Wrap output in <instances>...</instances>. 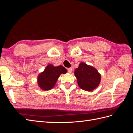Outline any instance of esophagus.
I'll list each match as a JSON object with an SVG mask.
<instances>
[{"mask_svg":"<svg viewBox=\"0 0 133 133\" xmlns=\"http://www.w3.org/2000/svg\"><path fill=\"white\" fill-rule=\"evenodd\" d=\"M68 73H71V72H72V69H71V68H68Z\"/></svg>","mask_w":133,"mask_h":133,"instance_id":"1","label":"esophagus"}]
</instances>
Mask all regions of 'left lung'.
I'll use <instances>...</instances> for the list:
<instances>
[{
	"label": "left lung",
	"mask_w": 133,
	"mask_h": 133,
	"mask_svg": "<svg viewBox=\"0 0 133 133\" xmlns=\"http://www.w3.org/2000/svg\"><path fill=\"white\" fill-rule=\"evenodd\" d=\"M78 84L82 89L87 91L94 90L101 81V74L94 67L81 62L74 71Z\"/></svg>",
	"instance_id": "obj_1"
}]
</instances>
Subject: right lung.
I'll list each match as a JSON object with an SVG mask.
<instances>
[{"mask_svg": "<svg viewBox=\"0 0 133 133\" xmlns=\"http://www.w3.org/2000/svg\"><path fill=\"white\" fill-rule=\"evenodd\" d=\"M67 70L62 65L54 66L53 64L48 65L37 78L38 87L43 90H49L53 88L62 74H66Z\"/></svg>", "mask_w": 133, "mask_h": 133, "instance_id": "right-lung-1", "label": "right lung"}]
</instances>
